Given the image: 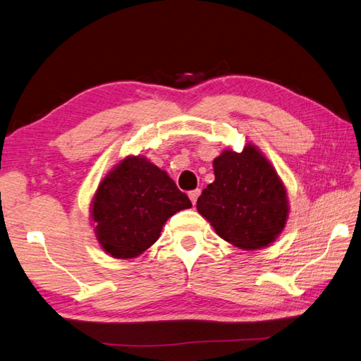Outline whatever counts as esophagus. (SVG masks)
<instances>
[{"instance_id": "34e87169", "label": "esophagus", "mask_w": 361, "mask_h": 361, "mask_svg": "<svg viewBox=\"0 0 361 361\" xmlns=\"http://www.w3.org/2000/svg\"><path fill=\"white\" fill-rule=\"evenodd\" d=\"M199 195H201V190H199V188H197V190H193V191H190V193H188V197L191 199V202L196 204Z\"/></svg>"}]
</instances>
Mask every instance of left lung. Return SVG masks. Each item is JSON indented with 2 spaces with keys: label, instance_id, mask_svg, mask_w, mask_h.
<instances>
[{
  "label": "left lung",
  "instance_id": "1",
  "mask_svg": "<svg viewBox=\"0 0 361 361\" xmlns=\"http://www.w3.org/2000/svg\"><path fill=\"white\" fill-rule=\"evenodd\" d=\"M214 182L197 199V212L218 236L243 250L267 247L284 230L289 199L283 180L258 147L224 149L213 160Z\"/></svg>",
  "mask_w": 361,
  "mask_h": 361
}]
</instances>
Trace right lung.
I'll return each mask as SVG.
<instances>
[{
  "label": "right lung",
  "mask_w": 361,
  "mask_h": 361,
  "mask_svg": "<svg viewBox=\"0 0 361 361\" xmlns=\"http://www.w3.org/2000/svg\"><path fill=\"white\" fill-rule=\"evenodd\" d=\"M191 208L185 193L143 156H128L99 183L91 202L95 238L117 259L137 258L153 245L168 218Z\"/></svg>",
  "instance_id": "right-lung-1"
}]
</instances>
